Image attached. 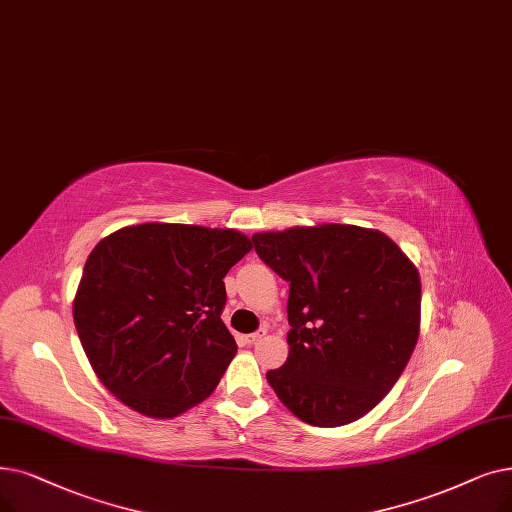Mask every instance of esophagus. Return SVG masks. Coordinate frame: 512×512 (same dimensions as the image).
<instances>
[{
    "mask_svg": "<svg viewBox=\"0 0 512 512\" xmlns=\"http://www.w3.org/2000/svg\"><path fill=\"white\" fill-rule=\"evenodd\" d=\"M263 337H265V330H257V332H251V335L244 337V343L255 345V343H257V341H261Z\"/></svg>",
    "mask_w": 512,
    "mask_h": 512,
    "instance_id": "1",
    "label": "esophagus"
}]
</instances>
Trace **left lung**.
I'll return each mask as SVG.
<instances>
[{
  "label": "left lung",
  "instance_id": "8db88e82",
  "mask_svg": "<svg viewBox=\"0 0 512 512\" xmlns=\"http://www.w3.org/2000/svg\"><path fill=\"white\" fill-rule=\"evenodd\" d=\"M255 253L288 282L291 347L268 383L314 427L368 414L402 376L418 341L420 278L383 232L324 224L263 232Z\"/></svg>",
  "mask_w": 512,
  "mask_h": 512
}]
</instances>
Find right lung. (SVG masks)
Instances as JSON below:
<instances>
[{"label": "right lung", "instance_id": "obj_1", "mask_svg": "<svg viewBox=\"0 0 512 512\" xmlns=\"http://www.w3.org/2000/svg\"><path fill=\"white\" fill-rule=\"evenodd\" d=\"M249 251L236 230L184 224H140L100 240L73 318L102 385L150 418L207 399L238 349L221 322L224 278Z\"/></svg>", "mask_w": 512, "mask_h": 512}]
</instances>
